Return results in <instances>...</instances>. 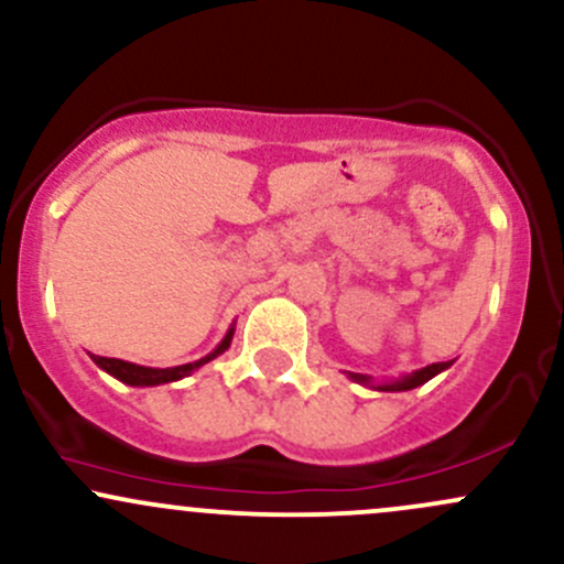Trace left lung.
<instances>
[{"instance_id": "8db88e82", "label": "left lung", "mask_w": 564, "mask_h": 564, "mask_svg": "<svg viewBox=\"0 0 564 564\" xmlns=\"http://www.w3.org/2000/svg\"><path fill=\"white\" fill-rule=\"evenodd\" d=\"M449 367H453V361L429 364V367L417 369V372L404 375V377H399V380H388V382H372V377L356 375V372H348V377L352 382H358V386H369V388H375V391H412V388L423 386V382H429L431 377L442 375L444 369H449Z\"/></svg>"}]
</instances>
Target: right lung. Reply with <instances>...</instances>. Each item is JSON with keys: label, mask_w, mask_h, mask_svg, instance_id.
Wrapping results in <instances>:
<instances>
[{"label": "right lung", "mask_w": 564, "mask_h": 564, "mask_svg": "<svg viewBox=\"0 0 564 564\" xmlns=\"http://www.w3.org/2000/svg\"><path fill=\"white\" fill-rule=\"evenodd\" d=\"M232 334L235 329L230 326L225 334V339H221L216 348L208 352V356L197 358V361L192 364H182V367H169V369H154V367H141V364H131V361H122V358H107V356H90L93 364H96L98 369H104V372L115 377V380L126 382V386H133V388H152V386H165V382H176L182 380V377H189L195 369H200L203 364L214 361L216 356H221L227 348H230L232 343Z\"/></svg>", "instance_id": "obj_1"}]
</instances>
